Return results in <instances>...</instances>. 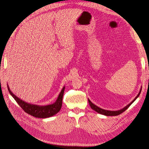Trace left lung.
Returning <instances> with one entry per match:
<instances>
[{"label": "left lung", "mask_w": 149, "mask_h": 149, "mask_svg": "<svg viewBox=\"0 0 149 149\" xmlns=\"http://www.w3.org/2000/svg\"><path fill=\"white\" fill-rule=\"evenodd\" d=\"M141 90H140V92H139V93L138 94V95L136 97L135 99L130 103V104L128 105L127 106H126L125 108H124L123 109H120V110H118V111H108V110H106V109H102V108H99V107H97V106L95 105L94 104H93V103L91 102L89 99H88V102H89V103L90 107H91V108L93 109V110L95 111L96 112H97L98 113H100V114H103V115L108 116H118V115H119L120 114L122 113L123 112H124V111L126 110V109L132 104V103H133V102L138 97L139 94H140V93H141Z\"/></svg>", "instance_id": "left-lung-1"}]
</instances>
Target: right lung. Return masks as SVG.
Listing matches in <instances>:
<instances>
[{
    "instance_id": "right-lung-1",
    "label": "right lung",
    "mask_w": 149,
    "mask_h": 149,
    "mask_svg": "<svg viewBox=\"0 0 149 149\" xmlns=\"http://www.w3.org/2000/svg\"><path fill=\"white\" fill-rule=\"evenodd\" d=\"M7 86L9 93L23 110L26 113L30 114L31 116H33L35 118H47L51 117V116L58 113L61 108L63 97L65 87L63 88L60 94L58 97L56 101L54 104H51L47 106H38L35 105L29 104V103L25 102L21 99H19L15 94H13L8 85Z\"/></svg>"
}]
</instances>
